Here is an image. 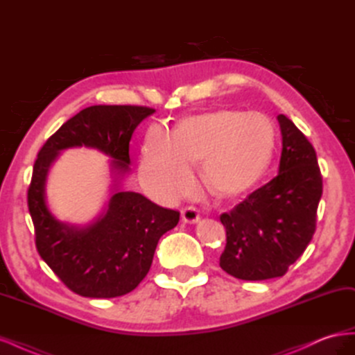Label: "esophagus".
Wrapping results in <instances>:
<instances>
[{
    "label": "esophagus",
    "mask_w": 355,
    "mask_h": 355,
    "mask_svg": "<svg viewBox=\"0 0 355 355\" xmlns=\"http://www.w3.org/2000/svg\"><path fill=\"white\" fill-rule=\"evenodd\" d=\"M180 214H182V220H184L185 223H196L200 219L198 210L196 207H191V206L182 209Z\"/></svg>",
    "instance_id": "34e87169"
}]
</instances>
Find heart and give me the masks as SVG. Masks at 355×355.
<instances>
[{"label": "heart", "mask_w": 355, "mask_h": 355, "mask_svg": "<svg viewBox=\"0 0 355 355\" xmlns=\"http://www.w3.org/2000/svg\"><path fill=\"white\" fill-rule=\"evenodd\" d=\"M274 146V124L259 112H204L182 120L173 135L151 127L142 148L141 173L159 198L176 200L191 187V163L201 159L202 187L219 198H234L262 178Z\"/></svg>", "instance_id": "1"}]
</instances>
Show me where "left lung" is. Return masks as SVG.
<instances>
[{
  "label": "left lung",
  "instance_id": "1",
  "mask_svg": "<svg viewBox=\"0 0 355 355\" xmlns=\"http://www.w3.org/2000/svg\"><path fill=\"white\" fill-rule=\"evenodd\" d=\"M277 120L283 136L278 175L220 214L227 245L219 265L240 280L283 277L315 232L323 194L315 149L286 115Z\"/></svg>",
  "mask_w": 355,
  "mask_h": 355
}]
</instances>
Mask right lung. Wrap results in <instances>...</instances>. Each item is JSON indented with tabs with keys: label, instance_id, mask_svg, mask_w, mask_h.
<instances>
[{
	"label": "right lung",
	"instance_id": "obj_1",
	"mask_svg": "<svg viewBox=\"0 0 355 355\" xmlns=\"http://www.w3.org/2000/svg\"><path fill=\"white\" fill-rule=\"evenodd\" d=\"M155 110L132 105L89 106L63 124L40 149L28 189V207L40 256L68 288L84 297H116L146 277L161 235L173 230L179 211L157 206L142 194L120 189L130 171L135 128ZM93 147L111 156L113 197L92 224L59 221L49 210L45 182L63 148Z\"/></svg>",
	"mask_w": 355,
	"mask_h": 355
}]
</instances>
